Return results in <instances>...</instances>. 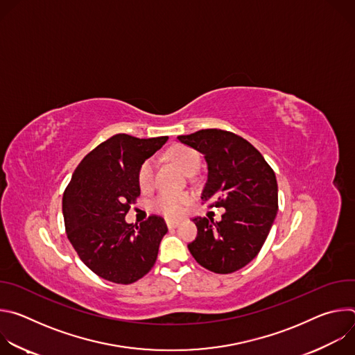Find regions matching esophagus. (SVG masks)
<instances>
[{"label":"esophagus","instance_id":"esophagus-1","mask_svg":"<svg viewBox=\"0 0 355 355\" xmlns=\"http://www.w3.org/2000/svg\"><path fill=\"white\" fill-rule=\"evenodd\" d=\"M167 226H168V229H175L178 225H180V220H174V219H168L167 222Z\"/></svg>","mask_w":355,"mask_h":355}]
</instances>
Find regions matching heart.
<instances>
[{
  "label": "heart",
  "instance_id": "obj_1",
  "mask_svg": "<svg viewBox=\"0 0 355 355\" xmlns=\"http://www.w3.org/2000/svg\"><path fill=\"white\" fill-rule=\"evenodd\" d=\"M168 159L174 162L184 173L193 174L200 163L198 151L188 146H174L168 151ZM137 181L143 191L150 189L155 182V160H146L137 173ZM191 202V195L188 193H162L153 202V207L157 212L166 215L167 218H177L182 214L185 205Z\"/></svg>",
  "mask_w": 355,
  "mask_h": 355
}]
</instances>
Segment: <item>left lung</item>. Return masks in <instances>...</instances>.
<instances>
[{
	"mask_svg": "<svg viewBox=\"0 0 355 355\" xmlns=\"http://www.w3.org/2000/svg\"><path fill=\"white\" fill-rule=\"evenodd\" d=\"M177 139L207 160L200 199L226 209L220 222L192 219L198 234L189 252L212 272H234L259 254L271 230L278 211L275 173L254 146L232 132L202 129Z\"/></svg>",
	"mask_w": 355,
	"mask_h": 355,
	"instance_id": "left-lung-1",
	"label": "left lung"
}]
</instances>
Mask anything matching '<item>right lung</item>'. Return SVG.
Instances as JSON below:
<instances>
[{"label":"right lung","mask_w":355,"mask_h":355,"mask_svg":"<svg viewBox=\"0 0 355 355\" xmlns=\"http://www.w3.org/2000/svg\"><path fill=\"white\" fill-rule=\"evenodd\" d=\"M168 140L118 133L81 160L63 195L66 233L81 261L98 277L132 284L153 268L167 233L163 218L139 226L125 216L140 195V166Z\"/></svg>","instance_id":"1"}]
</instances>
